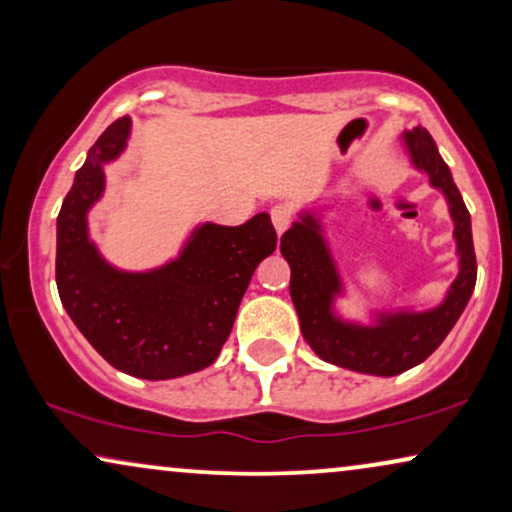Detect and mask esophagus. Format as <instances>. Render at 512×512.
I'll use <instances>...</instances> for the list:
<instances>
[{
    "mask_svg": "<svg viewBox=\"0 0 512 512\" xmlns=\"http://www.w3.org/2000/svg\"><path fill=\"white\" fill-rule=\"evenodd\" d=\"M270 219H272V226H275V230H277V235H282L284 230L291 226L293 214L286 205H275L270 209Z\"/></svg>",
    "mask_w": 512,
    "mask_h": 512,
    "instance_id": "1",
    "label": "esophagus"
}]
</instances>
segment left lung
I'll list each match as a JSON object with an SVG mask.
<instances>
[{
	"label": "left lung",
	"mask_w": 512,
	"mask_h": 512,
	"mask_svg": "<svg viewBox=\"0 0 512 512\" xmlns=\"http://www.w3.org/2000/svg\"><path fill=\"white\" fill-rule=\"evenodd\" d=\"M405 144L419 170L429 174L431 184L450 200L461 270L443 305L431 312L396 314L384 319L380 326L370 328L342 324L331 314V300L333 293H338L340 282L312 216H305L291 230H286L279 244L282 256L291 265L289 289L307 345L324 361L356 373L389 377L429 359L457 324L478 279L471 214L436 144L424 128L405 132Z\"/></svg>",
	"instance_id": "obj_1"
}]
</instances>
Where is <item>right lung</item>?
I'll list each match as a JSON object with an SVG mask.
<instances>
[{
	"instance_id": "add662e5",
	"label": "right lung",
	"mask_w": 512,
	"mask_h": 512,
	"mask_svg": "<svg viewBox=\"0 0 512 512\" xmlns=\"http://www.w3.org/2000/svg\"><path fill=\"white\" fill-rule=\"evenodd\" d=\"M130 118L102 132L58 214L55 282L62 305L104 361L142 380H172L207 368L233 328L256 265L277 247L268 214L242 226L207 223L179 261L128 275L97 256L86 212L104 188L102 163L123 151Z\"/></svg>"
}]
</instances>
